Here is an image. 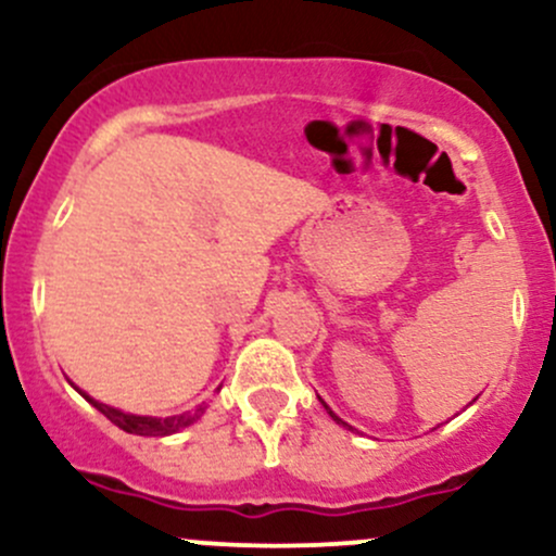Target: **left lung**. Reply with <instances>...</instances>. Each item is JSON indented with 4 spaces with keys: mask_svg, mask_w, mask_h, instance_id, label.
Wrapping results in <instances>:
<instances>
[{
    "mask_svg": "<svg viewBox=\"0 0 556 556\" xmlns=\"http://www.w3.org/2000/svg\"><path fill=\"white\" fill-rule=\"evenodd\" d=\"M321 404H325V401H321ZM325 408H327V412H329V406H327V404H325ZM329 417H332V419H334V422H340V425H343V427H351V425H345V422H343V419H340V417H334V414H332V412H329ZM351 430H353V427H351Z\"/></svg>",
    "mask_w": 556,
    "mask_h": 556,
    "instance_id": "obj_1",
    "label": "left lung"
}]
</instances>
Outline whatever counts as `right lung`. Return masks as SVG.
I'll return each instance as SVG.
<instances>
[{
  "label": "right lung",
  "mask_w": 556,
  "mask_h": 556,
  "mask_svg": "<svg viewBox=\"0 0 556 556\" xmlns=\"http://www.w3.org/2000/svg\"><path fill=\"white\" fill-rule=\"evenodd\" d=\"M78 393H81V390H78ZM81 395L89 401L91 406L97 408V412L105 414L110 422L118 425L121 430L131 432V435H150V438L170 435V432H179L181 427L192 425L194 419L200 417V412H203V408H198L194 414H176V417H166V419H161V417H137V414H126V412H121V408L100 404V401L89 399L87 393H81Z\"/></svg>",
  "instance_id": "add662e5"
}]
</instances>
